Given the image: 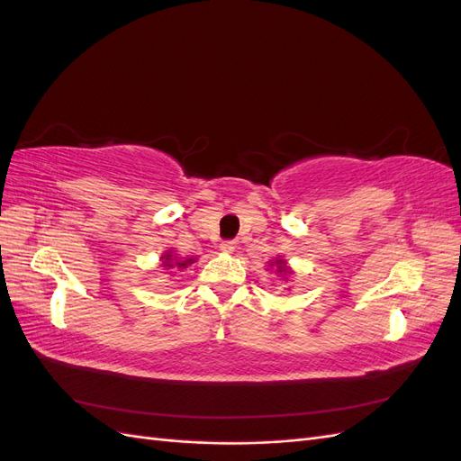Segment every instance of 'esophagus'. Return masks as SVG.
<instances>
[{
    "label": "esophagus",
    "instance_id": "1",
    "mask_svg": "<svg viewBox=\"0 0 461 461\" xmlns=\"http://www.w3.org/2000/svg\"><path fill=\"white\" fill-rule=\"evenodd\" d=\"M234 248H236V242H234V240H222V242L219 244V249H221V252H225V254H232Z\"/></svg>",
    "mask_w": 461,
    "mask_h": 461
}]
</instances>
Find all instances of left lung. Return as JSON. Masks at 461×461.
<instances>
[{
	"mask_svg": "<svg viewBox=\"0 0 461 461\" xmlns=\"http://www.w3.org/2000/svg\"><path fill=\"white\" fill-rule=\"evenodd\" d=\"M271 265H276V271L283 273V275H292V271L286 267V261H283L281 258H276L275 261H271ZM286 278V276H285Z\"/></svg>",
	"mask_w": 461,
	"mask_h": 461,
	"instance_id": "left-lung-1",
	"label": "left lung"
}]
</instances>
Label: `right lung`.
Wrapping results in <instances>:
<instances>
[{"label": "right lung", "instance_id": "add662e5", "mask_svg": "<svg viewBox=\"0 0 461 461\" xmlns=\"http://www.w3.org/2000/svg\"><path fill=\"white\" fill-rule=\"evenodd\" d=\"M190 263H194V258H178L171 252V249H167V252L161 256L163 269H186Z\"/></svg>", "mask_w": 461, "mask_h": 461}]
</instances>
